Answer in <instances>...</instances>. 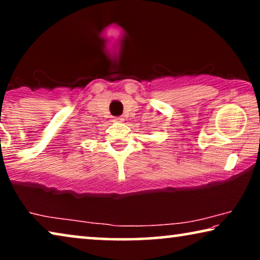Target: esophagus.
<instances>
[{"label":"esophagus","instance_id":"1","mask_svg":"<svg viewBox=\"0 0 260 260\" xmlns=\"http://www.w3.org/2000/svg\"><path fill=\"white\" fill-rule=\"evenodd\" d=\"M124 118H122V117H117V118H115V122H123Z\"/></svg>","mask_w":260,"mask_h":260}]
</instances>
